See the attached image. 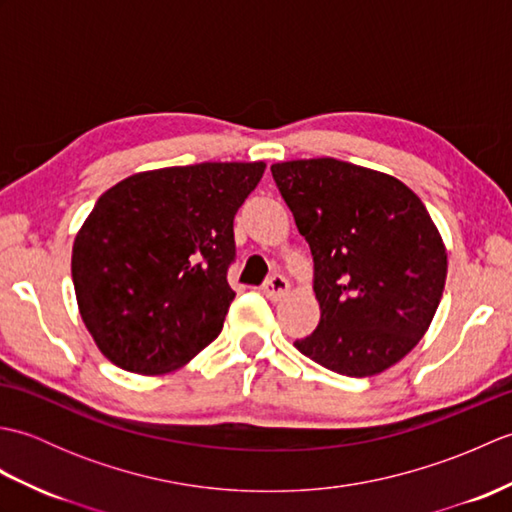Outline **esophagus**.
I'll use <instances>...</instances> for the list:
<instances>
[{"label":"esophagus","mask_w":512,"mask_h":512,"mask_svg":"<svg viewBox=\"0 0 512 512\" xmlns=\"http://www.w3.org/2000/svg\"><path fill=\"white\" fill-rule=\"evenodd\" d=\"M264 295L268 297V299H279V297H284V295H288V290H290V281L284 277V275H273L270 277L266 284H264Z\"/></svg>","instance_id":"1"}]
</instances>
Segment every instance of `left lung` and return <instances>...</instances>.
Masks as SVG:
<instances>
[{
    "label": "left lung",
    "instance_id": "8db88e82",
    "mask_svg": "<svg viewBox=\"0 0 512 512\" xmlns=\"http://www.w3.org/2000/svg\"><path fill=\"white\" fill-rule=\"evenodd\" d=\"M314 259L317 330L295 347L365 378L405 358L429 330L447 248L422 200L394 176L334 158L270 167Z\"/></svg>",
    "mask_w": 512,
    "mask_h": 512
}]
</instances>
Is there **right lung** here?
<instances>
[{"label": "right lung", "mask_w": 512, "mask_h": 512, "mask_svg": "<svg viewBox=\"0 0 512 512\" xmlns=\"http://www.w3.org/2000/svg\"><path fill=\"white\" fill-rule=\"evenodd\" d=\"M266 162L140 171L96 200L72 246L81 319L105 358L158 376L222 332L233 220Z\"/></svg>", "instance_id": "1"}]
</instances>
